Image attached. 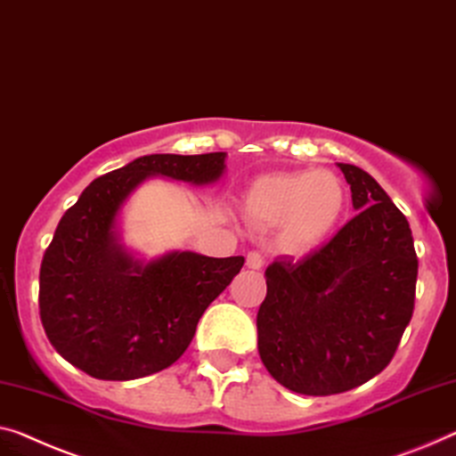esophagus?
Here are the masks:
<instances>
[{"instance_id":"34e87169","label":"esophagus","mask_w":456,"mask_h":456,"mask_svg":"<svg viewBox=\"0 0 456 456\" xmlns=\"http://www.w3.org/2000/svg\"><path fill=\"white\" fill-rule=\"evenodd\" d=\"M246 266L251 270H260L264 266V256L260 254V251H248Z\"/></svg>"}]
</instances>
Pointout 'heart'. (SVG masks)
Instances as JSON below:
<instances>
[{
	"label": "heart",
	"instance_id": "b5f03b06",
	"mask_svg": "<svg viewBox=\"0 0 456 456\" xmlns=\"http://www.w3.org/2000/svg\"><path fill=\"white\" fill-rule=\"evenodd\" d=\"M344 182L334 172L268 174L249 186L243 213L257 227H276L289 251L319 246L344 213Z\"/></svg>",
	"mask_w": 456,
	"mask_h": 456
}]
</instances>
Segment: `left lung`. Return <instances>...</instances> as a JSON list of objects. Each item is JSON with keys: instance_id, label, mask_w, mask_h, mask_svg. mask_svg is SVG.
I'll list each match as a JSON object with an SVG mask.
<instances>
[{"instance_id": "left-lung-1", "label": "left lung", "mask_w": 456, "mask_h": 456, "mask_svg": "<svg viewBox=\"0 0 456 456\" xmlns=\"http://www.w3.org/2000/svg\"><path fill=\"white\" fill-rule=\"evenodd\" d=\"M356 216L301 260L266 268L257 350L268 372L301 395H336L377 377L413 315L418 256L410 223L377 180L338 163Z\"/></svg>"}]
</instances>
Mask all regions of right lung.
Masks as SVG:
<instances>
[{
  "mask_svg": "<svg viewBox=\"0 0 456 456\" xmlns=\"http://www.w3.org/2000/svg\"><path fill=\"white\" fill-rule=\"evenodd\" d=\"M223 169L221 151L145 155L100 175L65 210L40 264L38 309L67 362L94 379L133 380L184 354L205 309L246 260L174 251L141 264L117 243L114 221L147 175L208 184Z\"/></svg>",
  "mask_w": 456,
  "mask_h": 456,
  "instance_id": "add662e5",
  "label": "right lung"
}]
</instances>
